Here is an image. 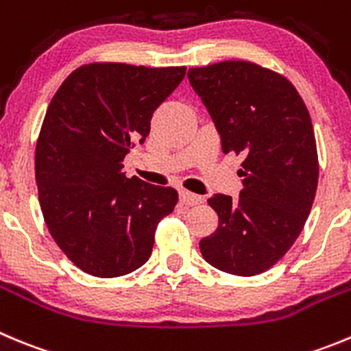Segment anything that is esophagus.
<instances>
[{
  "mask_svg": "<svg viewBox=\"0 0 351 351\" xmlns=\"http://www.w3.org/2000/svg\"><path fill=\"white\" fill-rule=\"evenodd\" d=\"M180 201H182L185 206H197L204 202V197L197 194H192V192L189 191H182L180 192Z\"/></svg>",
  "mask_w": 351,
  "mask_h": 351,
  "instance_id": "1",
  "label": "esophagus"
}]
</instances>
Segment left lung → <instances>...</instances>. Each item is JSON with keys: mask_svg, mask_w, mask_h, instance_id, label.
<instances>
[{"mask_svg": "<svg viewBox=\"0 0 351 351\" xmlns=\"http://www.w3.org/2000/svg\"><path fill=\"white\" fill-rule=\"evenodd\" d=\"M223 154L242 156L241 197L216 194L218 227L199 244L221 271L251 277L274 267L298 239L315 199L319 156L303 98L279 72L245 60L189 69Z\"/></svg>", "mask_w": 351, "mask_h": 351, "instance_id": "8db88e82", "label": "left lung"}]
</instances>
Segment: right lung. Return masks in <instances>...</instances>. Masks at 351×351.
I'll use <instances>...</instances> for the list:
<instances>
[{"mask_svg":"<svg viewBox=\"0 0 351 351\" xmlns=\"http://www.w3.org/2000/svg\"><path fill=\"white\" fill-rule=\"evenodd\" d=\"M185 69L84 64L48 106L34 156L39 206L58 247L93 277L142 267L157 225L178 202L171 186L128 178L123 162L147 138L154 112Z\"/></svg>","mask_w":351,"mask_h":351,"instance_id":"right-lung-1","label":"right lung"}]
</instances>
